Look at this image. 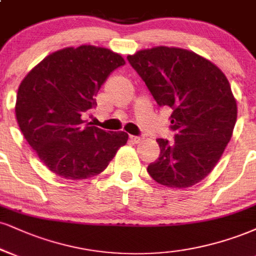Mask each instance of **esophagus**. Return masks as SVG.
Masks as SVG:
<instances>
[{"label":"esophagus","mask_w":256,"mask_h":256,"mask_svg":"<svg viewBox=\"0 0 256 256\" xmlns=\"http://www.w3.org/2000/svg\"><path fill=\"white\" fill-rule=\"evenodd\" d=\"M130 140L132 142H134V143H140V142H142V140H143V137H140V136H130Z\"/></svg>","instance_id":"1"}]
</instances>
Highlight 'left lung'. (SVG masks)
I'll return each mask as SVG.
<instances>
[{"label": "left lung", "instance_id": "1", "mask_svg": "<svg viewBox=\"0 0 256 256\" xmlns=\"http://www.w3.org/2000/svg\"><path fill=\"white\" fill-rule=\"evenodd\" d=\"M155 98L172 112L174 143L158 138L160 158L148 166L156 182L186 188L211 173L232 138L237 106L226 75L184 48H158L128 56Z\"/></svg>", "mask_w": 256, "mask_h": 256}]
</instances>
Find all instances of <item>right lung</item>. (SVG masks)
I'll list each match as a JSON object with an SVG mask.
<instances>
[{
	"instance_id": "obj_1",
	"label": "right lung",
	"mask_w": 256,
	"mask_h": 256,
	"mask_svg": "<svg viewBox=\"0 0 256 256\" xmlns=\"http://www.w3.org/2000/svg\"><path fill=\"white\" fill-rule=\"evenodd\" d=\"M125 60L108 48L82 45L44 58L27 74L15 113L24 137L58 176L78 180L100 174L128 142L125 132L84 124L98 89Z\"/></svg>"
}]
</instances>
